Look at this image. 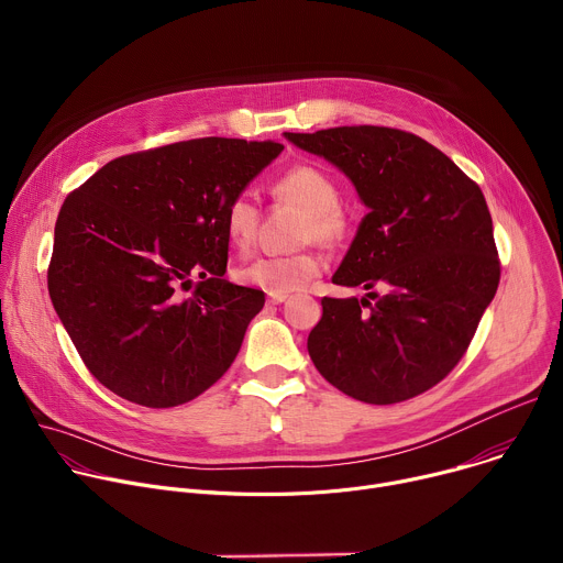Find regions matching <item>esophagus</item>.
Instances as JSON below:
<instances>
[{"label":"esophagus","instance_id":"1","mask_svg":"<svg viewBox=\"0 0 563 563\" xmlns=\"http://www.w3.org/2000/svg\"><path fill=\"white\" fill-rule=\"evenodd\" d=\"M287 300V294H269L267 296V302L269 305H280V302H285Z\"/></svg>","mask_w":563,"mask_h":563}]
</instances>
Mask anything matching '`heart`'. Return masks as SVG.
Wrapping results in <instances>:
<instances>
[{
    "mask_svg": "<svg viewBox=\"0 0 563 563\" xmlns=\"http://www.w3.org/2000/svg\"><path fill=\"white\" fill-rule=\"evenodd\" d=\"M274 194L307 211L302 220V240L318 243H339L350 229V220L341 209V189L336 180L323 169L311 165H296L287 169L274 185ZM261 207L252 191L235 194L222 213V227L229 243L238 250H247L258 231ZM323 263L311 252L287 256H263L235 272L238 280L258 287L267 294H289L311 283Z\"/></svg>",
    "mask_w": 563,
    "mask_h": 563,
    "instance_id": "heart-1",
    "label": "heart"
}]
</instances>
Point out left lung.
Here are the masks:
<instances>
[{"instance_id":"obj_1","label":"left lung","mask_w":563,"mask_h":563,"mask_svg":"<svg viewBox=\"0 0 563 563\" xmlns=\"http://www.w3.org/2000/svg\"><path fill=\"white\" fill-rule=\"evenodd\" d=\"M285 137L336 165L369 209L332 283L372 291L320 300L323 318L307 339L316 369L374 406L428 391L461 361L499 287L484 194L443 151L400 129Z\"/></svg>"}]
</instances>
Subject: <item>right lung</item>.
<instances>
[{
    "label": "right lung",
    "instance_id": "right-lung-1",
    "mask_svg": "<svg viewBox=\"0 0 563 563\" xmlns=\"http://www.w3.org/2000/svg\"><path fill=\"white\" fill-rule=\"evenodd\" d=\"M283 148L174 142L115 157L68 194L48 294L85 365L113 394L176 408L229 369L265 294L222 278V213Z\"/></svg>",
    "mask_w": 563,
    "mask_h": 563
}]
</instances>
